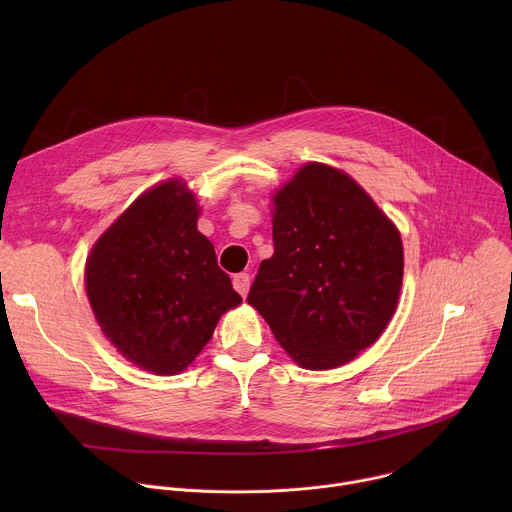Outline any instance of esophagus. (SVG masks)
<instances>
[{
  "instance_id": "esophagus-1",
  "label": "esophagus",
  "mask_w": 512,
  "mask_h": 512,
  "mask_svg": "<svg viewBox=\"0 0 512 512\" xmlns=\"http://www.w3.org/2000/svg\"><path fill=\"white\" fill-rule=\"evenodd\" d=\"M233 287L245 298L249 294V287H251V275L249 273H237L233 277Z\"/></svg>"
}]
</instances>
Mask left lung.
<instances>
[{
  "label": "left lung",
  "instance_id": "obj_1",
  "mask_svg": "<svg viewBox=\"0 0 512 512\" xmlns=\"http://www.w3.org/2000/svg\"><path fill=\"white\" fill-rule=\"evenodd\" d=\"M273 247L247 302L291 358L328 371L377 342L399 302L403 243L348 174L302 166L273 196Z\"/></svg>",
  "mask_w": 512,
  "mask_h": 512
}]
</instances>
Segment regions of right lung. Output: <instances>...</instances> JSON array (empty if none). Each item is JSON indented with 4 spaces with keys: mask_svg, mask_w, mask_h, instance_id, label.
Segmentation results:
<instances>
[{
    "mask_svg": "<svg viewBox=\"0 0 512 512\" xmlns=\"http://www.w3.org/2000/svg\"><path fill=\"white\" fill-rule=\"evenodd\" d=\"M196 196L180 180L143 192L99 237L87 296L109 342L139 369L178 375L243 300L198 233Z\"/></svg>",
    "mask_w": 512,
    "mask_h": 512,
    "instance_id": "add662e5",
    "label": "right lung"
}]
</instances>
